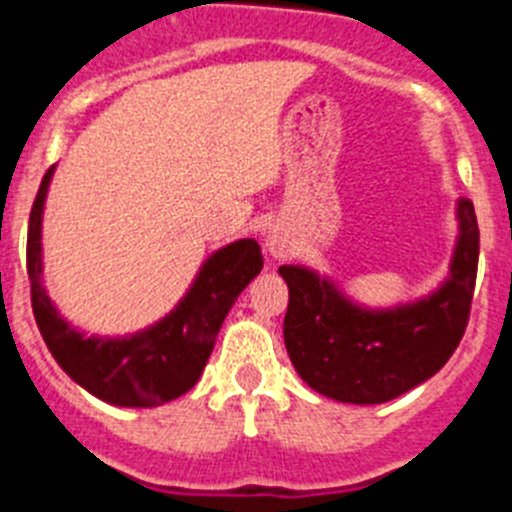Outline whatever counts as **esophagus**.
<instances>
[{"label":"esophagus","mask_w":512,"mask_h":512,"mask_svg":"<svg viewBox=\"0 0 512 512\" xmlns=\"http://www.w3.org/2000/svg\"><path fill=\"white\" fill-rule=\"evenodd\" d=\"M265 247H267V252H270V255H273V257H285V255H288V239H285L283 234H278V232L267 234Z\"/></svg>","instance_id":"obj_1"}]
</instances>
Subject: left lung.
Here are the masks:
<instances>
[{"label": "left lung", "mask_w": 512, "mask_h": 512, "mask_svg": "<svg viewBox=\"0 0 512 512\" xmlns=\"http://www.w3.org/2000/svg\"><path fill=\"white\" fill-rule=\"evenodd\" d=\"M459 234L449 278L428 296L390 308L349 301L311 267L283 265L288 357L308 388L339 403H388L434 377L467 329L480 229L469 199L457 201Z\"/></svg>", "instance_id": "obj_1"}]
</instances>
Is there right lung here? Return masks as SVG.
<instances>
[{
    "instance_id": "right-lung-1",
    "label": "right lung",
    "mask_w": 512,
    "mask_h": 512,
    "mask_svg": "<svg viewBox=\"0 0 512 512\" xmlns=\"http://www.w3.org/2000/svg\"><path fill=\"white\" fill-rule=\"evenodd\" d=\"M53 168L43 176L27 227L32 313L61 370L99 400L122 408H155L199 382L229 308L262 270L260 245L237 239L216 250L178 306L158 324L130 336H86L63 319L43 285V209Z\"/></svg>"
}]
</instances>
